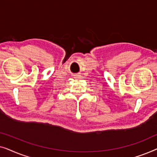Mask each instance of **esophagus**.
<instances>
[{"label":"esophagus","mask_w":157,"mask_h":157,"mask_svg":"<svg viewBox=\"0 0 157 157\" xmlns=\"http://www.w3.org/2000/svg\"><path fill=\"white\" fill-rule=\"evenodd\" d=\"M74 78L76 79H80V78H81V76H80V75H75Z\"/></svg>","instance_id":"1"}]
</instances>
